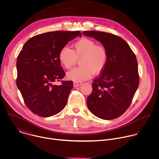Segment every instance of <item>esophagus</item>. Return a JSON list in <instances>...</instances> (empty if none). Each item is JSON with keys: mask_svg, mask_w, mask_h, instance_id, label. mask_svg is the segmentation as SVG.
I'll list each match as a JSON object with an SVG mask.
<instances>
[{"mask_svg": "<svg viewBox=\"0 0 159 159\" xmlns=\"http://www.w3.org/2000/svg\"><path fill=\"white\" fill-rule=\"evenodd\" d=\"M82 84V82H74V87H78V86H80V85Z\"/></svg>", "mask_w": 159, "mask_h": 159, "instance_id": "esophagus-1", "label": "esophagus"}]
</instances>
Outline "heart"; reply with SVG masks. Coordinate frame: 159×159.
I'll return each instance as SVG.
<instances>
[{"instance_id": "1", "label": "heart", "mask_w": 159, "mask_h": 159, "mask_svg": "<svg viewBox=\"0 0 159 159\" xmlns=\"http://www.w3.org/2000/svg\"><path fill=\"white\" fill-rule=\"evenodd\" d=\"M61 64L70 69L80 58V66L67 73V77L75 82H81L91 77L94 74L101 72L107 63L106 48L93 39L83 38L74 44V50L65 46L58 53Z\"/></svg>"}]
</instances>
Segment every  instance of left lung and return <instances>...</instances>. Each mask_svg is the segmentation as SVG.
Returning a JSON list of instances; mask_svg holds the SVG:
<instances>
[{
  "label": "left lung",
  "mask_w": 159,
  "mask_h": 159,
  "mask_svg": "<svg viewBox=\"0 0 159 159\" xmlns=\"http://www.w3.org/2000/svg\"><path fill=\"white\" fill-rule=\"evenodd\" d=\"M83 34L99 41L107 53L104 69L92 83L87 107L101 119L118 118L130 106L139 85L137 58L128 44L117 35L98 31Z\"/></svg>",
  "instance_id": "obj_1"
}]
</instances>
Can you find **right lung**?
<instances>
[{
	"instance_id": "right-lung-1",
	"label": "right lung",
	"mask_w": 159,
	"mask_h": 159,
	"mask_svg": "<svg viewBox=\"0 0 159 159\" xmlns=\"http://www.w3.org/2000/svg\"><path fill=\"white\" fill-rule=\"evenodd\" d=\"M79 31H56L28 39L16 62V84L25 104L34 114L49 117L65 106L73 88L72 80H62L65 73L58 58L60 49L75 37ZM61 82L59 86L54 82Z\"/></svg>"
}]
</instances>
